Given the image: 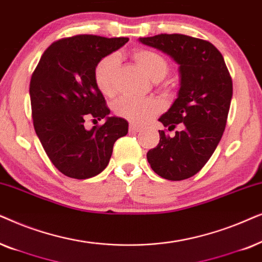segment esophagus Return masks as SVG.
<instances>
[{"label":"esophagus","instance_id":"1","mask_svg":"<svg viewBox=\"0 0 262 262\" xmlns=\"http://www.w3.org/2000/svg\"><path fill=\"white\" fill-rule=\"evenodd\" d=\"M141 125L135 124V123H130L129 124V132H133V133H138V132L141 130Z\"/></svg>","mask_w":262,"mask_h":262}]
</instances>
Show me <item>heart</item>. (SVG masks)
<instances>
[{
  "label": "heart",
  "instance_id": "heart-1",
  "mask_svg": "<svg viewBox=\"0 0 262 262\" xmlns=\"http://www.w3.org/2000/svg\"><path fill=\"white\" fill-rule=\"evenodd\" d=\"M132 58L155 81L165 78L169 73V62L159 52L148 49H135L132 51ZM118 67L116 55H107L97 62L93 69V80L97 89L104 96H111L115 92V76ZM114 114L134 123H145L163 110V105L157 99H135L122 97L113 104Z\"/></svg>",
  "mask_w": 262,
  "mask_h": 262
}]
</instances>
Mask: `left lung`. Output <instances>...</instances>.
<instances>
[{
    "instance_id": "left-lung-1",
    "label": "left lung",
    "mask_w": 262,
    "mask_h": 262,
    "mask_svg": "<svg viewBox=\"0 0 262 262\" xmlns=\"http://www.w3.org/2000/svg\"><path fill=\"white\" fill-rule=\"evenodd\" d=\"M141 43L170 55L180 64L179 98L159 118L171 132L159 130V144L147 152L157 175L169 181L194 176L221 141L232 98V80L221 51L210 41L186 34L160 33Z\"/></svg>"
}]
</instances>
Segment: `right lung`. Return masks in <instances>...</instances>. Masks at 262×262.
Instances as JSON below:
<instances>
[{
    "instance_id": "add662e5",
    "label": "right lung",
    "mask_w": 262,
    "mask_h": 262,
    "mask_svg": "<svg viewBox=\"0 0 262 262\" xmlns=\"http://www.w3.org/2000/svg\"><path fill=\"white\" fill-rule=\"evenodd\" d=\"M128 40L93 34L62 38L44 51L31 76L34 130L56 169L71 179L102 172L115 141L128 133L124 118L106 117L110 109L93 80L97 62ZM87 118L107 122L86 131Z\"/></svg>"
}]
</instances>
